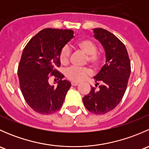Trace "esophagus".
Masks as SVG:
<instances>
[{"mask_svg": "<svg viewBox=\"0 0 149 149\" xmlns=\"http://www.w3.org/2000/svg\"><path fill=\"white\" fill-rule=\"evenodd\" d=\"M71 85L72 86H76L79 85V83H78V82H76V81H72L71 82Z\"/></svg>", "mask_w": 149, "mask_h": 149, "instance_id": "34e87169", "label": "esophagus"}]
</instances>
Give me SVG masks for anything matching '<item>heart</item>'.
<instances>
[{"label":"heart","mask_w":149,"mask_h":149,"mask_svg":"<svg viewBox=\"0 0 149 149\" xmlns=\"http://www.w3.org/2000/svg\"><path fill=\"white\" fill-rule=\"evenodd\" d=\"M76 47L85 53L86 63H88L93 67H98L102 61V55L97 50L96 43L89 39L79 40L76 44ZM70 57V50L68 47L65 46L61 49L59 53L60 62L62 65H66L69 63ZM91 74V70L88 68L70 67L66 70V77L73 81H81Z\"/></svg>","instance_id":"b5f03b06"}]
</instances>
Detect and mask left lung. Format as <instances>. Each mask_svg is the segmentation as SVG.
<instances>
[{
  "label": "left lung",
  "instance_id": "left-lung-1",
  "mask_svg": "<svg viewBox=\"0 0 149 149\" xmlns=\"http://www.w3.org/2000/svg\"><path fill=\"white\" fill-rule=\"evenodd\" d=\"M94 37L106 52V63L94 77L96 86L83 97L84 106L96 115H104L115 109L123 99L130 75V61L125 46L112 33L94 29Z\"/></svg>",
  "mask_w": 149,
  "mask_h": 149
}]
</instances>
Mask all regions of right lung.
Here are the masks:
<instances>
[{
  "label": "right lung",
  "mask_w": 149,
  "mask_h": 149,
  "mask_svg": "<svg viewBox=\"0 0 149 149\" xmlns=\"http://www.w3.org/2000/svg\"><path fill=\"white\" fill-rule=\"evenodd\" d=\"M73 37V31L47 28L41 30L25 46L18 67L19 86L29 106L42 115L59 110L71 84L63 80L64 76L57 70L61 66V49ZM51 77L58 82L57 87L49 83Z\"/></svg>",
  "instance_id": "right-lung-1"
}]
</instances>
